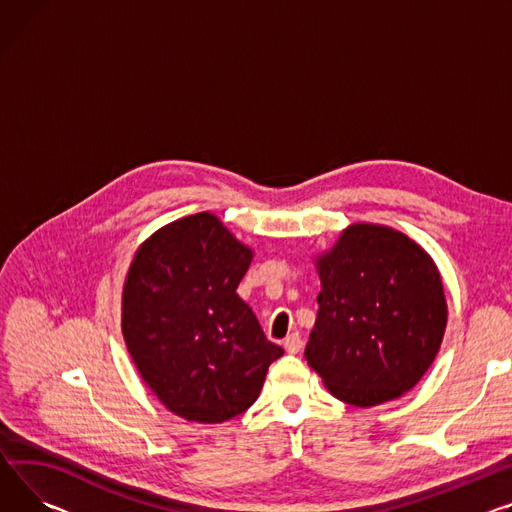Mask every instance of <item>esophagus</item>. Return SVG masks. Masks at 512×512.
I'll return each instance as SVG.
<instances>
[{"label": "esophagus", "instance_id": "1", "mask_svg": "<svg viewBox=\"0 0 512 512\" xmlns=\"http://www.w3.org/2000/svg\"><path fill=\"white\" fill-rule=\"evenodd\" d=\"M284 348L288 354H298L300 348H302V339H300V333L294 331L290 333L286 339H284Z\"/></svg>", "mask_w": 512, "mask_h": 512}]
</instances>
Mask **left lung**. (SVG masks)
Returning a JSON list of instances; mask_svg holds the SVG:
<instances>
[{"mask_svg":"<svg viewBox=\"0 0 512 512\" xmlns=\"http://www.w3.org/2000/svg\"><path fill=\"white\" fill-rule=\"evenodd\" d=\"M317 269L319 311L304 358L331 395L372 407L410 391L447 327L445 290L430 255L399 230L354 224Z\"/></svg>","mask_w":512,"mask_h":512,"instance_id":"left-lung-1","label":"left lung"}]
</instances>
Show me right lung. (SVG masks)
<instances>
[{
	"instance_id": "1",
	"label": "right lung",
	"mask_w": 512,
	"mask_h": 512,
	"mask_svg": "<svg viewBox=\"0 0 512 512\" xmlns=\"http://www.w3.org/2000/svg\"><path fill=\"white\" fill-rule=\"evenodd\" d=\"M253 251L210 212L170 222L135 253L123 286V337L170 412L226 422L255 403L284 350L236 294Z\"/></svg>"
}]
</instances>
